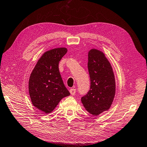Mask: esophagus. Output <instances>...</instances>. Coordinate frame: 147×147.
Here are the masks:
<instances>
[{"instance_id": "34e87169", "label": "esophagus", "mask_w": 147, "mask_h": 147, "mask_svg": "<svg viewBox=\"0 0 147 147\" xmlns=\"http://www.w3.org/2000/svg\"><path fill=\"white\" fill-rule=\"evenodd\" d=\"M69 92L71 95H75V93H76V90L74 88H71L69 90Z\"/></svg>"}]
</instances>
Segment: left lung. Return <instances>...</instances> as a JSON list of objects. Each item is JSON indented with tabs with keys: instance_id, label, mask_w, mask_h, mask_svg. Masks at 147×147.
<instances>
[{
	"instance_id": "left-lung-1",
	"label": "left lung",
	"mask_w": 147,
	"mask_h": 147,
	"mask_svg": "<svg viewBox=\"0 0 147 147\" xmlns=\"http://www.w3.org/2000/svg\"><path fill=\"white\" fill-rule=\"evenodd\" d=\"M88 69L90 90L82 98V102L90 114L96 116L107 111L115 94V80L112 65L102 51L92 49L88 52Z\"/></svg>"
}]
</instances>
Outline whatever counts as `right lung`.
<instances>
[{
    "mask_svg": "<svg viewBox=\"0 0 147 147\" xmlns=\"http://www.w3.org/2000/svg\"><path fill=\"white\" fill-rule=\"evenodd\" d=\"M67 52L60 47L45 52L38 59L30 74L28 91L32 104L49 114L61 100L70 95L65 88L59 69V63Z\"/></svg>",
    "mask_w": 147,
    "mask_h": 147,
    "instance_id": "1",
    "label": "right lung"
}]
</instances>
